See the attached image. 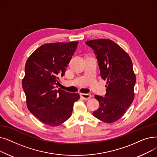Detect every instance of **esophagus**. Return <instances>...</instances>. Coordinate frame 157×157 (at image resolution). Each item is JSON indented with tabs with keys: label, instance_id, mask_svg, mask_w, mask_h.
Wrapping results in <instances>:
<instances>
[{
	"label": "esophagus",
	"instance_id": "34e87169",
	"mask_svg": "<svg viewBox=\"0 0 157 157\" xmlns=\"http://www.w3.org/2000/svg\"><path fill=\"white\" fill-rule=\"evenodd\" d=\"M80 95L84 100H88L91 98V94H80Z\"/></svg>",
	"mask_w": 157,
	"mask_h": 157
}]
</instances>
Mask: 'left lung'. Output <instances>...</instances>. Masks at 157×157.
Returning <instances> with one entry per match:
<instances>
[{"mask_svg": "<svg viewBox=\"0 0 157 157\" xmlns=\"http://www.w3.org/2000/svg\"><path fill=\"white\" fill-rule=\"evenodd\" d=\"M94 49L101 76L107 80L105 97L95 95L99 108L93 115L105 123H113L121 118L134 98L136 77L130 57L114 41L97 39L86 41Z\"/></svg>", "mask_w": 157, "mask_h": 157, "instance_id": "8db88e82", "label": "left lung"}]
</instances>
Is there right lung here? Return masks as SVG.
Wrapping results in <instances>:
<instances>
[{
    "mask_svg": "<svg viewBox=\"0 0 157 157\" xmlns=\"http://www.w3.org/2000/svg\"><path fill=\"white\" fill-rule=\"evenodd\" d=\"M78 41L40 46L32 53L25 66L22 87L30 112L41 122L58 126L72 115L78 93L56 90L76 50Z\"/></svg>",
    "mask_w": 157,
    "mask_h": 157,
    "instance_id": "right-lung-1",
    "label": "right lung"
}]
</instances>
